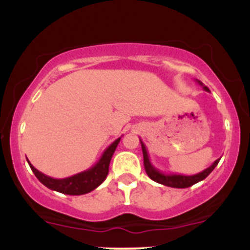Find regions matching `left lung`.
<instances>
[{"label": "left lung", "instance_id": "8db88e82", "mask_svg": "<svg viewBox=\"0 0 250 250\" xmlns=\"http://www.w3.org/2000/svg\"><path fill=\"white\" fill-rule=\"evenodd\" d=\"M197 82H198V84L202 85L203 89L206 90V92H209L208 87H206V85H204L201 81H197ZM140 144H141V148H143L144 167H145L146 174L150 176V179H152L153 181H156V183L162 184V185H165V186H169V188H190V186L195 185V184L198 183V181L204 180V179H206L209 174L213 172V169L216 167V166H218L219 161H220V158H219V160H216L215 162L210 166V167H208L207 169H204L203 172L195 174V175H183V174H165V173L160 172L157 168L153 167L152 163H151V161H150V158H148V153H147V150H146L145 144H144L141 140H140Z\"/></svg>", "mask_w": 250, "mask_h": 250}]
</instances>
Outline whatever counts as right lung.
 I'll return each mask as SVG.
<instances>
[{
  "mask_svg": "<svg viewBox=\"0 0 250 250\" xmlns=\"http://www.w3.org/2000/svg\"><path fill=\"white\" fill-rule=\"evenodd\" d=\"M121 138L116 139L112 144L104 151L100 160L98 161L97 165L93 166L89 169L81 172L75 175L69 176V178L64 179H54L46 174L41 173L37 170L31 163L29 162L30 168L34 172L36 178L43 184L44 186L50 190L58 191V192L65 193V195H72V196H80L84 195V193L90 192V191L95 190L103 181L106 179L107 174H109V166L110 161L112 158L113 152H115L116 147H117L118 143H120Z\"/></svg>",
  "mask_w": 250,
  "mask_h": 250,
  "instance_id": "obj_1",
  "label": "right lung"
}]
</instances>
